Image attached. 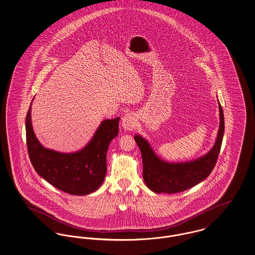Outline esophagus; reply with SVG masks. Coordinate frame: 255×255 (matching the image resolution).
Wrapping results in <instances>:
<instances>
[{"instance_id":"esophagus-1","label":"esophagus","mask_w":255,"mask_h":255,"mask_svg":"<svg viewBox=\"0 0 255 255\" xmlns=\"http://www.w3.org/2000/svg\"><path fill=\"white\" fill-rule=\"evenodd\" d=\"M136 124V119L134 115H132L131 113H128L126 114L123 118H122V126L125 129L128 130H131L134 128Z\"/></svg>"}]
</instances>
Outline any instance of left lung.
<instances>
[{"mask_svg": "<svg viewBox=\"0 0 255 255\" xmlns=\"http://www.w3.org/2000/svg\"><path fill=\"white\" fill-rule=\"evenodd\" d=\"M220 128L214 147L203 156L187 162H167L153 152L149 142L141 135L134 136L143 161V179L155 193H177L204 181L214 169L221 151L224 133V117L220 102Z\"/></svg>", "mask_w": 255, "mask_h": 255, "instance_id": "8db88e82", "label": "left lung"}]
</instances>
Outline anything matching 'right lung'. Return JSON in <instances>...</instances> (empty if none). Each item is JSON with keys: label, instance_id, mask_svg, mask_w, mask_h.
<instances>
[{"label": "right lung", "instance_id": "add662e5", "mask_svg": "<svg viewBox=\"0 0 255 255\" xmlns=\"http://www.w3.org/2000/svg\"><path fill=\"white\" fill-rule=\"evenodd\" d=\"M31 106L26 116V139L30 160L36 173L53 187L72 195H87L101 187L105 178L108 147L119 132L120 118L103 120L95 135L75 153L44 148L34 134Z\"/></svg>", "mask_w": 255, "mask_h": 255}]
</instances>
